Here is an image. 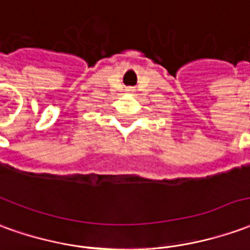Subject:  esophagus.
<instances>
[{
    "label": "esophagus",
    "instance_id": "obj_1",
    "mask_svg": "<svg viewBox=\"0 0 250 250\" xmlns=\"http://www.w3.org/2000/svg\"><path fill=\"white\" fill-rule=\"evenodd\" d=\"M132 92H134L132 89H127V93H132Z\"/></svg>",
    "mask_w": 250,
    "mask_h": 250
}]
</instances>
